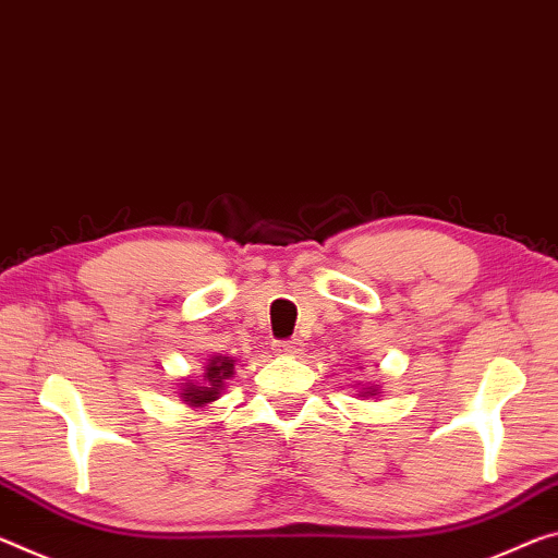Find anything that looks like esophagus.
<instances>
[{
  "label": "esophagus",
  "mask_w": 558,
  "mask_h": 558,
  "mask_svg": "<svg viewBox=\"0 0 558 558\" xmlns=\"http://www.w3.org/2000/svg\"><path fill=\"white\" fill-rule=\"evenodd\" d=\"M305 350V342L303 340H288V342H278L276 344V352L282 357H300Z\"/></svg>",
  "instance_id": "34e87169"
}]
</instances>
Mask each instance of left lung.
<instances>
[{
    "label": "left lung",
    "mask_w": 558,
    "mask_h": 558,
    "mask_svg": "<svg viewBox=\"0 0 558 558\" xmlns=\"http://www.w3.org/2000/svg\"><path fill=\"white\" fill-rule=\"evenodd\" d=\"M355 387H360L357 397H362V400H369V397H379V385H375V383H365V385H355Z\"/></svg>",
    "instance_id": "1"
}]
</instances>
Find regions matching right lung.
<instances>
[{
    "label": "right lung",
    "instance_id": "add662e5",
    "mask_svg": "<svg viewBox=\"0 0 558 558\" xmlns=\"http://www.w3.org/2000/svg\"><path fill=\"white\" fill-rule=\"evenodd\" d=\"M235 362L228 355H210L206 367L198 379L185 377L183 383H179V397L181 402H185L191 410H208L210 404L220 400V395L226 392L228 379H233L235 375Z\"/></svg>",
    "mask_w": 558,
    "mask_h": 558
}]
</instances>
